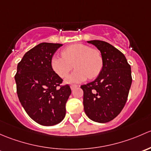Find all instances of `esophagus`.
Instances as JSON below:
<instances>
[{"mask_svg":"<svg viewBox=\"0 0 151 151\" xmlns=\"http://www.w3.org/2000/svg\"><path fill=\"white\" fill-rule=\"evenodd\" d=\"M77 87H78L77 85H75V84H72V85H70V88H71V89H72V90L75 89V88H77Z\"/></svg>","mask_w":151,"mask_h":151,"instance_id":"34e87169","label":"esophagus"}]
</instances>
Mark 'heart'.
I'll return each instance as SVG.
<instances>
[{
	"label": "heart",
	"instance_id": "obj_1",
	"mask_svg": "<svg viewBox=\"0 0 151 151\" xmlns=\"http://www.w3.org/2000/svg\"><path fill=\"white\" fill-rule=\"evenodd\" d=\"M61 54L62 57H52L51 66L60 77L65 78L74 65L76 70L67 77V83H79L88 78H94L99 75L103 68V58L100 51L88 45H70L62 50Z\"/></svg>",
	"mask_w": 151,
	"mask_h": 151
}]
</instances>
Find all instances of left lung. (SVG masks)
Returning <instances> with one entry per match:
<instances>
[{
    "mask_svg": "<svg viewBox=\"0 0 151 151\" xmlns=\"http://www.w3.org/2000/svg\"><path fill=\"white\" fill-rule=\"evenodd\" d=\"M88 43L100 51L103 68L92 82L81 86L83 91V109L91 120L107 123L121 113L131 87V66L124 54L105 41L94 40Z\"/></svg>",
    "mask_w": 151,
    "mask_h": 151,
    "instance_id": "8db88e82",
    "label": "left lung"
}]
</instances>
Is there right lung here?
<instances>
[{
    "mask_svg": "<svg viewBox=\"0 0 151 151\" xmlns=\"http://www.w3.org/2000/svg\"><path fill=\"white\" fill-rule=\"evenodd\" d=\"M60 43H41L26 52L14 76L17 93L27 115L43 126L63 120L65 105L71 94L68 84L52 68L51 60Z\"/></svg>",
    "mask_w": 151,
    "mask_h": 151,
    "instance_id": "obj_1",
    "label": "right lung"
}]
</instances>
